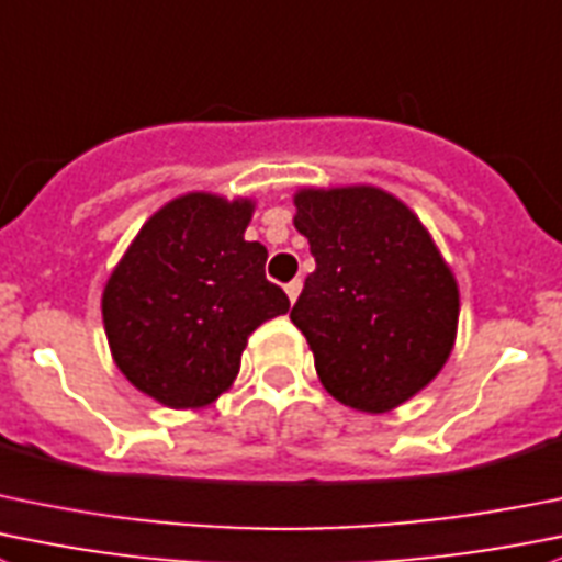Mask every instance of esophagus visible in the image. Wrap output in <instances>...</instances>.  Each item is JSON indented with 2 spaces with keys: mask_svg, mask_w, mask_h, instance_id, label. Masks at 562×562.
<instances>
[{
  "mask_svg": "<svg viewBox=\"0 0 562 562\" xmlns=\"http://www.w3.org/2000/svg\"><path fill=\"white\" fill-rule=\"evenodd\" d=\"M285 293H288V299H291V302H296L299 293H302V280H291V282H288Z\"/></svg>",
  "mask_w": 562,
  "mask_h": 562,
  "instance_id": "esophagus-1",
  "label": "esophagus"
}]
</instances>
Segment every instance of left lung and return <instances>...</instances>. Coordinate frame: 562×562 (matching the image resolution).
I'll return each instance as SVG.
<instances>
[{"label":"left lung","instance_id":"8db88e82","mask_svg":"<svg viewBox=\"0 0 562 562\" xmlns=\"http://www.w3.org/2000/svg\"><path fill=\"white\" fill-rule=\"evenodd\" d=\"M293 203L315 271L291 321L331 397L357 412H390L434 381L453 351V271L423 222L381 189H302Z\"/></svg>","mask_w":562,"mask_h":562}]
</instances>
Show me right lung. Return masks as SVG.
<instances>
[{"mask_svg": "<svg viewBox=\"0 0 562 562\" xmlns=\"http://www.w3.org/2000/svg\"><path fill=\"white\" fill-rule=\"evenodd\" d=\"M252 200L192 192L156 211L103 288L109 348L125 379L170 408L216 401L249 335L291 310L247 241Z\"/></svg>", "mask_w": 562, "mask_h": 562, "instance_id": "right-lung-1", "label": "right lung"}]
</instances>
